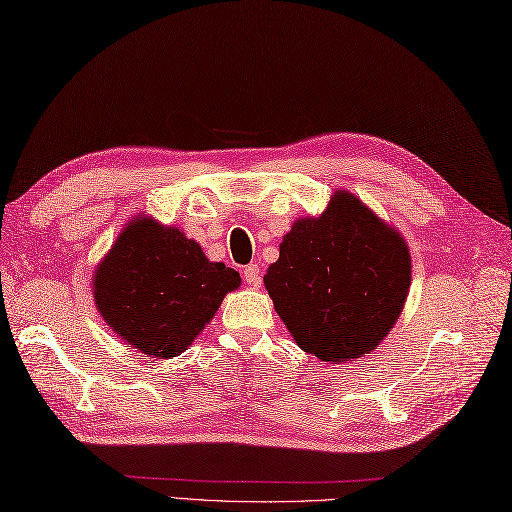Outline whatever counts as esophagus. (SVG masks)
Instances as JSON below:
<instances>
[{"label":"esophagus","instance_id":"1","mask_svg":"<svg viewBox=\"0 0 512 512\" xmlns=\"http://www.w3.org/2000/svg\"><path fill=\"white\" fill-rule=\"evenodd\" d=\"M243 278H245L247 284L258 286V284H260V269H258V265H256V263L245 265V267H243Z\"/></svg>","mask_w":512,"mask_h":512}]
</instances>
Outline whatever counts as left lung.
<instances>
[{
    "label": "left lung",
    "mask_w": 512,
    "mask_h": 512,
    "mask_svg": "<svg viewBox=\"0 0 512 512\" xmlns=\"http://www.w3.org/2000/svg\"><path fill=\"white\" fill-rule=\"evenodd\" d=\"M265 286L295 343L336 365L376 350L393 328L410 252L358 197L336 191L321 217L293 223Z\"/></svg>",
    "instance_id": "1"
}]
</instances>
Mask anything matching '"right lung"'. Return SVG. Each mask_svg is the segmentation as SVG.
<instances>
[{"instance_id": "add662e5", "label": "right lung", "mask_w": 512, "mask_h": 512, "mask_svg": "<svg viewBox=\"0 0 512 512\" xmlns=\"http://www.w3.org/2000/svg\"><path fill=\"white\" fill-rule=\"evenodd\" d=\"M241 276L210 263L178 228L139 217L99 263L95 304L119 339L156 358L182 354Z\"/></svg>"}]
</instances>
